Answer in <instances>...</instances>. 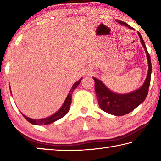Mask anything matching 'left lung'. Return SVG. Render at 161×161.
<instances>
[{
    "label": "left lung",
    "mask_w": 161,
    "mask_h": 161,
    "mask_svg": "<svg viewBox=\"0 0 161 161\" xmlns=\"http://www.w3.org/2000/svg\"><path fill=\"white\" fill-rule=\"evenodd\" d=\"M116 22L130 29H133L132 27H130L123 21L116 20ZM138 33L139 35L141 44L143 45L144 49H145L148 62V75H147L145 82L140 89L126 94H116L110 91L100 80L93 77L95 81V91H96L98 103H99L100 108L105 112L112 114V115L123 116L131 112L138 106L143 102L148 95L150 82H151L152 70L151 62L145 42H144L141 34L138 32Z\"/></svg>",
    "instance_id": "8db88e82"
}]
</instances>
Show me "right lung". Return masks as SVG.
<instances>
[{
	"label": "right lung",
	"instance_id": "1",
	"mask_svg": "<svg viewBox=\"0 0 161 161\" xmlns=\"http://www.w3.org/2000/svg\"><path fill=\"white\" fill-rule=\"evenodd\" d=\"M81 80H82V78L80 79L78 81H77V82H75L74 84H73L72 89H71V90L69 92V94L67 95V97L66 98V99H65L62 107L59 108V110L58 111V112L53 114V116H49L47 118H45V119L37 120V119H30L28 117L25 116L24 114H23V116L25 117V119L27 120V121L34 125H47V124H50L51 123H53V122L60 119L64 115H66V114L68 113V111H69L70 104L71 103H72V94L73 91H74L75 89L77 88L79 84H80Z\"/></svg>",
	"mask_w": 161,
	"mask_h": 161
}]
</instances>
